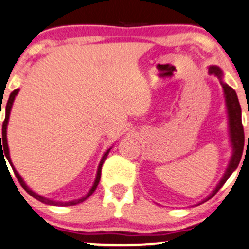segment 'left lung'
<instances>
[{
  "instance_id": "8db88e82",
  "label": "left lung",
  "mask_w": 249,
  "mask_h": 249,
  "mask_svg": "<svg viewBox=\"0 0 249 249\" xmlns=\"http://www.w3.org/2000/svg\"><path fill=\"white\" fill-rule=\"evenodd\" d=\"M209 73L214 74V75L219 79L220 85L223 87V92H224L225 107H227L228 112V125H229V138L230 143H231L232 147V155L231 157H230L229 164H228L227 169H225L224 171V175L220 178L219 183L217 184L216 188L212 191V193L210 194L206 199H204L201 202H199L198 205H200L202 202L211 199L212 196L222 188V186L227 182L228 178H230V175L236 170V168L239 166L241 157H242L243 145H245V134H243L242 120H241V107L236 92H235V89H232L231 87L228 85V84H225L224 81H223V71L219 67H217V66H210Z\"/></svg>"
}]
</instances>
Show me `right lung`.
Instances as JSON below:
<instances>
[{"mask_svg":"<svg viewBox=\"0 0 249 249\" xmlns=\"http://www.w3.org/2000/svg\"><path fill=\"white\" fill-rule=\"evenodd\" d=\"M18 92H19V89H14V91L10 93L9 96V99L8 102H7V106H6V117H4V122H3V125H2V132H0V138H2V142L0 140V145H1V151H4V155H6V158L8 160V162L10 164V166H12L13 171H14L15 176H17L18 181L20 182V184L22 186V188L25 189V191L27 192V193L30 194L31 196H33L35 199H37V200H39L40 202H43V204H47V205H53V206H71V205H76V204H80V202L85 201L87 198H89V196H91L92 193H93L94 191H96L97 186H98L99 181H101V173H102V165H103L104 160H107V155H109L110 150H111V147H109L107 150L104 152L103 157H102L101 162H99V165H98V169H97V175H96V178H94V182L93 184H92L91 189H89V192L85 194V196H83V198H79V199H75V200H71V201H58V200H53V199H49V198H45V196H39V194H37L36 192H33L32 189L30 188L29 186H27L26 183H25L24 178L20 176V174L18 173L17 169L14 168V165H13L12 163V160H10V156H9V148H8V142H7V125H8V121H9V115H10V110H12V107H13V103H14V99L15 97H17ZM4 145V148H1V145ZM0 151V153H1ZM3 153V152H2Z\"/></svg>","mask_w":249,"mask_h":249,"instance_id":"right-lung-1","label":"right lung"}]
</instances>
